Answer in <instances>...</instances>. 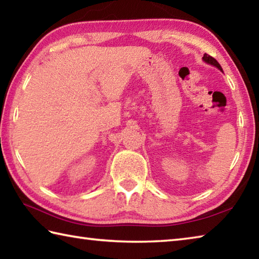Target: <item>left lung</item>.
Returning <instances> with one entry per match:
<instances>
[{"instance_id":"left-lung-1","label":"left lung","mask_w":259,"mask_h":259,"mask_svg":"<svg viewBox=\"0 0 259 259\" xmlns=\"http://www.w3.org/2000/svg\"><path fill=\"white\" fill-rule=\"evenodd\" d=\"M203 60L205 61L206 63H208V64H211V65H214V67H216L218 68L219 70H221V71H222V68H221V65H220V63L218 62V61H216L214 58H211L210 55H208V54H204V56H203Z\"/></svg>"}]
</instances>
